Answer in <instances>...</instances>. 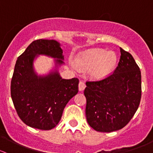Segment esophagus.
Returning <instances> with one entry per match:
<instances>
[{
	"mask_svg": "<svg viewBox=\"0 0 153 153\" xmlns=\"http://www.w3.org/2000/svg\"><path fill=\"white\" fill-rule=\"evenodd\" d=\"M86 87V84L84 81H81L79 82V84H78V88H79V90L80 91H83Z\"/></svg>",
	"mask_w": 153,
	"mask_h": 153,
	"instance_id": "obj_1",
	"label": "esophagus"
}]
</instances>
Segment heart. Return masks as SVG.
Masks as SVG:
<instances>
[{"mask_svg": "<svg viewBox=\"0 0 153 153\" xmlns=\"http://www.w3.org/2000/svg\"><path fill=\"white\" fill-rule=\"evenodd\" d=\"M117 58L113 52L103 49H93L80 54L75 62L79 69L89 70L94 79H101L107 76L115 67Z\"/></svg>", "mask_w": 153, "mask_h": 153, "instance_id": "heart-1", "label": "heart"}]
</instances>
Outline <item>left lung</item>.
I'll list each match as a JSON object with an SVG mask.
<instances>
[{"instance_id":"left-lung-1","label":"left lung","mask_w":153,"mask_h":153,"mask_svg":"<svg viewBox=\"0 0 153 153\" xmlns=\"http://www.w3.org/2000/svg\"><path fill=\"white\" fill-rule=\"evenodd\" d=\"M86 117L98 132L119 130L129 122L141 98V75L130 53L121 48L115 72L105 79L86 82Z\"/></svg>"}]
</instances>
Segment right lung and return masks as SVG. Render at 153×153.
<instances>
[{"instance_id":"obj_1","label":"right lung","mask_w":153,"mask_h":153,"mask_svg":"<svg viewBox=\"0 0 153 153\" xmlns=\"http://www.w3.org/2000/svg\"><path fill=\"white\" fill-rule=\"evenodd\" d=\"M61 44L55 40L33 41L18 58L11 81V96L18 116L27 126L42 130L55 127L69 100L78 92V78L64 79ZM39 55L54 58L53 69L38 75L33 62Z\"/></svg>"}]
</instances>
